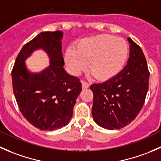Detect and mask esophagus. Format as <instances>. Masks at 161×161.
<instances>
[{
    "label": "esophagus",
    "mask_w": 161,
    "mask_h": 161,
    "mask_svg": "<svg viewBox=\"0 0 161 161\" xmlns=\"http://www.w3.org/2000/svg\"><path fill=\"white\" fill-rule=\"evenodd\" d=\"M89 84L87 82H86V81H82V87L83 88H87V87H89Z\"/></svg>",
    "instance_id": "obj_1"
}]
</instances>
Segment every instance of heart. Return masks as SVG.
I'll list each match as a JSON object with an SVG mask.
<instances>
[{
  "mask_svg": "<svg viewBox=\"0 0 161 161\" xmlns=\"http://www.w3.org/2000/svg\"><path fill=\"white\" fill-rule=\"evenodd\" d=\"M128 55V46L122 38L102 34L80 40L77 48L69 47L64 59L69 71L78 75L87 68L100 80L113 78L120 72Z\"/></svg>",
  "mask_w": 161,
  "mask_h": 161,
  "instance_id": "heart-1",
  "label": "heart"
}]
</instances>
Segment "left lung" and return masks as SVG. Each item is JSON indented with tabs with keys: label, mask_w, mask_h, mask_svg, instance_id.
Listing matches in <instances>:
<instances>
[{
	"label": "left lung",
	"mask_w": 161,
	"mask_h": 161,
	"mask_svg": "<svg viewBox=\"0 0 161 161\" xmlns=\"http://www.w3.org/2000/svg\"><path fill=\"white\" fill-rule=\"evenodd\" d=\"M128 40L130 56L125 68L113 78L90 87L92 116L106 129H120L131 123L142 108L149 88V71L142 50Z\"/></svg>",
	"instance_id": "1"
}]
</instances>
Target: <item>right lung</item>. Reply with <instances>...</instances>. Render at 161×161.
Returning <instances> with one entry per match:
<instances>
[{
	"mask_svg": "<svg viewBox=\"0 0 161 161\" xmlns=\"http://www.w3.org/2000/svg\"><path fill=\"white\" fill-rule=\"evenodd\" d=\"M63 32H42L26 43L12 71L14 95L23 117L41 130L58 129L69 123L81 90L77 77L65 71L62 53ZM48 54L50 65L41 73L26 69L25 60L36 49Z\"/></svg>",
	"mask_w": 161,
	"mask_h": 161,
	"instance_id": "add662e5",
	"label": "right lung"
}]
</instances>
